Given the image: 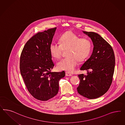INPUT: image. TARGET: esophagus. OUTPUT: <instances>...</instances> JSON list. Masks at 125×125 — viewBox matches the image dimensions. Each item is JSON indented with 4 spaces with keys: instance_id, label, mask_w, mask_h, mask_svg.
Instances as JSON below:
<instances>
[{
    "instance_id": "1",
    "label": "esophagus",
    "mask_w": 125,
    "mask_h": 125,
    "mask_svg": "<svg viewBox=\"0 0 125 125\" xmlns=\"http://www.w3.org/2000/svg\"><path fill=\"white\" fill-rule=\"evenodd\" d=\"M65 75H66V76H72V74H70L68 72H66V73H65Z\"/></svg>"
}]
</instances>
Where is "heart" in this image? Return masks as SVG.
I'll return each mask as SVG.
<instances>
[{
    "mask_svg": "<svg viewBox=\"0 0 125 125\" xmlns=\"http://www.w3.org/2000/svg\"><path fill=\"white\" fill-rule=\"evenodd\" d=\"M59 43L52 42L49 46V52L53 58L58 59L61 56L63 50L67 49L66 58L59 61L57 68L69 72H73L78 61L85 60L90 55L92 49V43L86 38H81L71 31L64 32L61 35Z\"/></svg>",
    "mask_w": 125,
    "mask_h": 125,
    "instance_id": "obj_1",
    "label": "heart"
}]
</instances>
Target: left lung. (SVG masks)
I'll return each instance as SVG.
<instances>
[{
  "label": "left lung",
  "mask_w": 125,
  "mask_h": 125,
  "mask_svg": "<svg viewBox=\"0 0 125 125\" xmlns=\"http://www.w3.org/2000/svg\"><path fill=\"white\" fill-rule=\"evenodd\" d=\"M83 32L91 38L94 47L92 55L80 69L88 72L78 75L80 82L77 89L82 96L95 99L104 94L112 84L115 56L111 46L100 35Z\"/></svg>",
  "instance_id": "left-lung-1"
}]
</instances>
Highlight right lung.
I'll return each instance as SVG.
<instances>
[{
  "label": "right lung",
  "mask_w": 125,
  "mask_h": 125,
  "mask_svg": "<svg viewBox=\"0 0 125 125\" xmlns=\"http://www.w3.org/2000/svg\"><path fill=\"white\" fill-rule=\"evenodd\" d=\"M56 28L32 36L25 44L21 54V74L29 93L37 99L47 101L59 90V81L65 75L64 71L52 72L54 66L49 46Z\"/></svg>",
  "instance_id": "1"
}]
</instances>
